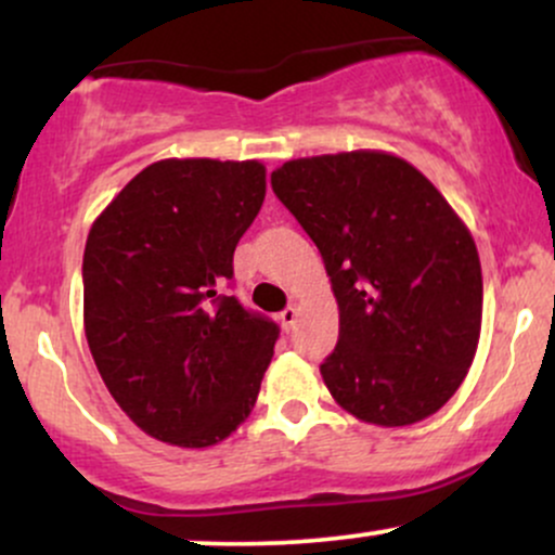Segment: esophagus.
Masks as SVG:
<instances>
[{
	"label": "esophagus",
	"instance_id": "obj_1",
	"mask_svg": "<svg viewBox=\"0 0 555 555\" xmlns=\"http://www.w3.org/2000/svg\"><path fill=\"white\" fill-rule=\"evenodd\" d=\"M279 321H282V326L289 331L292 326H295V321H297V308H284L282 313H279Z\"/></svg>",
	"mask_w": 555,
	"mask_h": 555
}]
</instances>
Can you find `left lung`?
<instances>
[{
    "label": "left lung",
    "instance_id": "left-lung-1",
    "mask_svg": "<svg viewBox=\"0 0 555 555\" xmlns=\"http://www.w3.org/2000/svg\"><path fill=\"white\" fill-rule=\"evenodd\" d=\"M271 188L321 250L339 305V341L321 365L336 404L380 428L436 415L480 341L482 273L467 224L386 151L292 158Z\"/></svg>",
    "mask_w": 555,
    "mask_h": 555
}]
</instances>
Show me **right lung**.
<instances>
[{
    "label": "right lung",
    "mask_w": 555,
    "mask_h": 555,
    "mask_svg": "<svg viewBox=\"0 0 555 555\" xmlns=\"http://www.w3.org/2000/svg\"><path fill=\"white\" fill-rule=\"evenodd\" d=\"M263 197L256 158H164L88 232V347L114 401L156 441L208 449L256 406L279 326L216 292Z\"/></svg>",
    "instance_id": "right-lung-1"
}]
</instances>
